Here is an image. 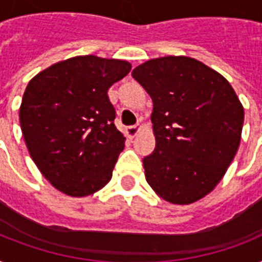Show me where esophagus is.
I'll use <instances>...</instances> for the list:
<instances>
[{
  "instance_id": "esophagus-1",
  "label": "esophagus",
  "mask_w": 262,
  "mask_h": 262,
  "mask_svg": "<svg viewBox=\"0 0 262 262\" xmlns=\"http://www.w3.org/2000/svg\"><path fill=\"white\" fill-rule=\"evenodd\" d=\"M140 129H141V126H140L139 123L137 125H133V126H127L126 127V135L130 137V139H133L137 133L140 132Z\"/></svg>"
}]
</instances>
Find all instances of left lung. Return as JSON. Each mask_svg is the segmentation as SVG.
<instances>
[{
  "mask_svg": "<svg viewBox=\"0 0 262 262\" xmlns=\"http://www.w3.org/2000/svg\"><path fill=\"white\" fill-rule=\"evenodd\" d=\"M154 102L156 145L145 179L171 204L203 199L223 178L241 143L244 107L223 76L189 57L149 59L132 72Z\"/></svg>",
  "mask_w": 262,
  "mask_h": 262,
  "instance_id": "1",
  "label": "left lung"
}]
</instances>
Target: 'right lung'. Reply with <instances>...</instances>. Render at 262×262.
<instances>
[{
	"label": "right lung",
	"instance_id": "1",
	"mask_svg": "<svg viewBox=\"0 0 262 262\" xmlns=\"http://www.w3.org/2000/svg\"><path fill=\"white\" fill-rule=\"evenodd\" d=\"M130 69L122 59L80 55L51 65L27 85L18 114L24 141L59 191L84 197L111 179L125 137L107 91Z\"/></svg>",
	"mask_w": 262,
	"mask_h": 262
}]
</instances>
